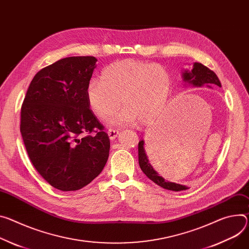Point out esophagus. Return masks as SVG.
<instances>
[{
  "label": "esophagus",
  "instance_id": "1",
  "mask_svg": "<svg viewBox=\"0 0 249 249\" xmlns=\"http://www.w3.org/2000/svg\"><path fill=\"white\" fill-rule=\"evenodd\" d=\"M107 133H108V136L111 140H114L119 135V131L115 130V129H109Z\"/></svg>",
  "mask_w": 249,
  "mask_h": 249
}]
</instances>
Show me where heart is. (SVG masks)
I'll return each mask as SVG.
<instances>
[{
    "label": "heart",
    "instance_id": "obj_1",
    "mask_svg": "<svg viewBox=\"0 0 249 249\" xmlns=\"http://www.w3.org/2000/svg\"><path fill=\"white\" fill-rule=\"evenodd\" d=\"M172 76L160 64L124 59L106 66L101 80L90 79L85 94L94 115L103 120L122 108L107 123L112 126L133 125L141 120L153 122L169 101ZM122 100L120 101V99Z\"/></svg>",
    "mask_w": 249,
    "mask_h": 249
}]
</instances>
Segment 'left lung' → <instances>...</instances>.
<instances>
[{
    "instance_id": "1",
    "label": "left lung",
    "mask_w": 249,
    "mask_h": 249,
    "mask_svg": "<svg viewBox=\"0 0 249 249\" xmlns=\"http://www.w3.org/2000/svg\"><path fill=\"white\" fill-rule=\"evenodd\" d=\"M183 78L184 81L187 82L190 85H193L195 87H200L202 85H207L211 87L212 84L217 85L221 87L220 81L217 77V75L208 69L207 66L199 62H195L193 70H187L183 72ZM138 156H139V165L143 173L151 179L155 184L158 186H160L161 188L169 191H174V192H179V191H184L189 189L187 186L184 185H179L172 182H168L162 176L158 174L150 164L148 157L145 152L144 148V141L141 140L138 144Z\"/></svg>"
}]
</instances>
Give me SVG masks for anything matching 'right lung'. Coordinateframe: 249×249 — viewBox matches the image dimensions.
I'll return each mask as SVG.
<instances>
[{
    "instance_id": "1",
    "label": "right lung",
    "mask_w": 249,
    "mask_h": 249,
    "mask_svg": "<svg viewBox=\"0 0 249 249\" xmlns=\"http://www.w3.org/2000/svg\"><path fill=\"white\" fill-rule=\"evenodd\" d=\"M94 56H71L40 70L20 109V133L29 158L53 188L71 192L102 172L110 140L89 108L85 89Z\"/></svg>"
}]
</instances>
